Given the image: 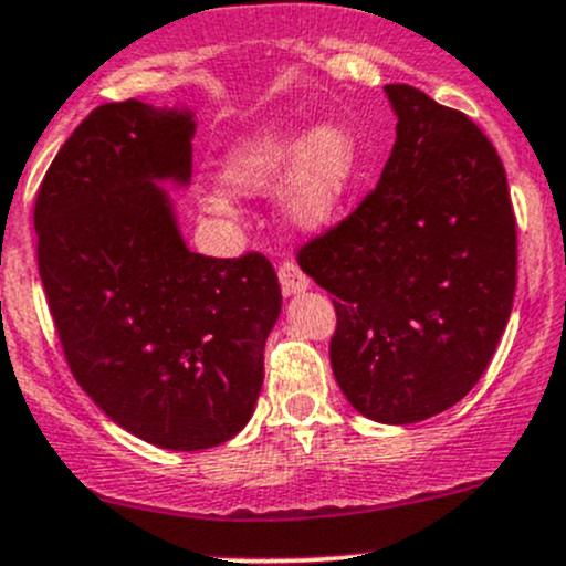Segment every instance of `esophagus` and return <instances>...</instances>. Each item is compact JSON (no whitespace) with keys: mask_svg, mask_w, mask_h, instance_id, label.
I'll return each mask as SVG.
<instances>
[{"mask_svg":"<svg viewBox=\"0 0 566 566\" xmlns=\"http://www.w3.org/2000/svg\"><path fill=\"white\" fill-rule=\"evenodd\" d=\"M279 282H282V293L284 295H295V293H303V290L312 284V279L303 273V269L295 263L293 258H287V260H282V263H279Z\"/></svg>","mask_w":566,"mask_h":566,"instance_id":"esophagus-1","label":"esophagus"}]
</instances>
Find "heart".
Segmentation results:
<instances>
[{"instance_id":"b5f03b06","label":"heart","mask_w":566,"mask_h":566,"mask_svg":"<svg viewBox=\"0 0 566 566\" xmlns=\"http://www.w3.org/2000/svg\"><path fill=\"white\" fill-rule=\"evenodd\" d=\"M357 160V142L344 126H322L312 136L297 128H269L233 147L222 169V185L235 196H260L293 177L284 207L295 222L319 226L352 188ZM209 209L222 212L226 201L214 198Z\"/></svg>"}]
</instances>
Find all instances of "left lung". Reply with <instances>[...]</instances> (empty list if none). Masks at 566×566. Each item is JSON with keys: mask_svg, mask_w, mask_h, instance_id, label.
<instances>
[{"mask_svg": "<svg viewBox=\"0 0 566 566\" xmlns=\"http://www.w3.org/2000/svg\"><path fill=\"white\" fill-rule=\"evenodd\" d=\"M397 142L381 179L297 263L333 295L331 365L346 400L413 424L462 400L494 357L515 293L505 166L464 112L387 85Z\"/></svg>", "mask_w": 566, "mask_h": 566, "instance_id": "left-lung-1", "label": "left lung"}]
</instances>
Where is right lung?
I'll return each mask as SVG.
<instances>
[{"mask_svg":"<svg viewBox=\"0 0 566 566\" xmlns=\"http://www.w3.org/2000/svg\"><path fill=\"white\" fill-rule=\"evenodd\" d=\"M190 115L136 98L74 128L34 201L36 265L66 365L115 424L198 451L231 440L263 387L279 308L260 252L203 258L153 179L190 177Z\"/></svg>","mask_w":566,"mask_h":566,"instance_id":"1","label":"right lung"}]
</instances>
